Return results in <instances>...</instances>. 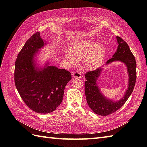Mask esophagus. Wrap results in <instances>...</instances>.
I'll return each instance as SVG.
<instances>
[{
	"mask_svg": "<svg viewBox=\"0 0 147 147\" xmlns=\"http://www.w3.org/2000/svg\"><path fill=\"white\" fill-rule=\"evenodd\" d=\"M72 76L74 78H82V75L80 73L78 72H75L73 73Z\"/></svg>",
	"mask_w": 147,
	"mask_h": 147,
	"instance_id": "34e87169",
	"label": "esophagus"
}]
</instances>
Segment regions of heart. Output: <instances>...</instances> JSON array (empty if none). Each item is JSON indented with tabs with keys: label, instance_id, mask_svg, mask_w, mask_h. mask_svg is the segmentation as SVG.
Returning <instances> with one entry per match:
<instances>
[{
	"label": "heart",
	"instance_id": "obj_1",
	"mask_svg": "<svg viewBox=\"0 0 147 147\" xmlns=\"http://www.w3.org/2000/svg\"><path fill=\"white\" fill-rule=\"evenodd\" d=\"M106 50L104 45L97 44L90 40L82 39L75 41L71 45L69 51L64 53L65 59L70 65L76 63V59H82L83 67L86 69H93L103 60Z\"/></svg>",
	"mask_w": 147,
	"mask_h": 147
}]
</instances>
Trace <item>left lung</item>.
<instances>
[{
	"label": "left lung",
	"instance_id": "1",
	"mask_svg": "<svg viewBox=\"0 0 147 147\" xmlns=\"http://www.w3.org/2000/svg\"><path fill=\"white\" fill-rule=\"evenodd\" d=\"M118 48L112 58L107 61L109 64L114 61H121L127 67L129 75L128 88L122 98L118 101H113L107 98L102 94L97 80L101 72L102 68L90 71L86 73V81L84 83V91L89 107L95 113L101 116H107L117 111L125 104L134 88L136 81V62L135 57L130 50L127 43L119 37L117 36Z\"/></svg>",
	"mask_w": 147,
	"mask_h": 147
}]
</instances>
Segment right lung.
<instances>
[{
  "mask_svg": "<svg viewBox=\"0 0 147 147\" xmlns=\"http://www.w3.org/2000/svg\"><path fill=\"white\" fill-rule=\"evenodd\" d=\"M45 45L38 32L28 40L17 56L14 76L16 88L26 105L35 112L46 114L61 104L72 75L48 63L42 69L36 67L35 56Z\"/></svg>",
  "mask_w": 147,
  "mask_h": 147,
  "instance_id": "right-lung-1",
  "label": "right lung"
}]
</instances>
